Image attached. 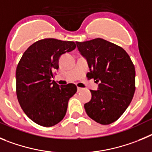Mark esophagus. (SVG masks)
Segmentation results:
<instances>
[{
	"instance_id": "34e87169",
	"label": "esophagus",
	"mask_w": 152,
	"mask_h": 152,
	"mask_svg": "<svg viewBox=\"0 0 152 152\" xmlns=\"http://www.w3.org/2000/svg\"><path fill=\"white\" fill-rule=\"evenodd\" d=\"M82 90H83V88H79V87H77V91H78V92H79V91H81Z\"/></svg>"
}]
</instances>
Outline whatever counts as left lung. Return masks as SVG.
Wrapping results in <instances>:
<instances>
[{"instance_id":"obj_1","label":"left lung","mask_w":152,"mask_h":152,"mask_svg":"<svg viewBox=\"0 0 152 152\" xmlns=\"http://www.w3.org/2000/svg\"><path fill=\"white\" fill-rule=\"evenodd\" d=\"M76 45L87 60L88 78L99 83L98 90H90L91 100L84 104L86 113L102 125L115 122L126 110L136 90V71L129 54L100 38L76 42Z\"/></svg>"}]
</instances>
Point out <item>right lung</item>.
<instances>
[{
    "instance_id": "1",
    "label": "right lung",
    "mask_w": 152,
    "mask_h": 152,
    "mask_svg": "<svg viewBox=\"0 0 152 152\" xmlns=\"http://www.w3.org/2000/svg\"><path fill=\"white\" fill-rule=\"evenodd\" d=\"M76 48L73 42L45 39L29 46L16 71L17 99L27 117L35 124L50 127L64 119L69 98L77 91L76 85L60 86L53 72L59 68L62 54Z\"/></svg>"
}]
</instances>
